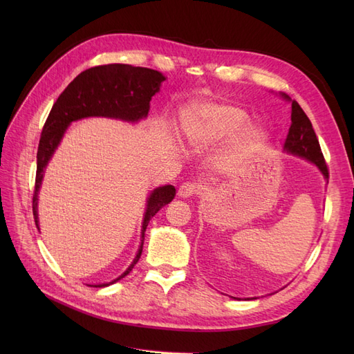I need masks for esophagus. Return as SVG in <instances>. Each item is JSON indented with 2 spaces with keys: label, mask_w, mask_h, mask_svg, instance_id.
<instances>
[{
  "label": "esophagus",
  "mask_w": 354,
  "mask_h": 354,
  "mask_svg": "<svg viewBox=\"0 0 354 354\" xmlns=\"http://www.w3.org/2000/svg\"><path fill=\"white\" fill-rule=\"evenodd\" d=\"M196 194H201V186H198L196 183H192V181H186V183L178 187L180 198H190Z\"/></svg>",
  "instance_id": "obj_1"
}]
</instances>
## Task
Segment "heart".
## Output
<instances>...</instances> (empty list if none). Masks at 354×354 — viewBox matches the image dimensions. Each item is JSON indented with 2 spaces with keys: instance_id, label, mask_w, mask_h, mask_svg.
<instances>
[{
  "instance_id": "b5f03b06",
  "label": "heart",
  "mask_w": 354,
  "mask_h": 354,
  "mask_svg": "<svg viewBox=\"0 0 354 354\" xmlns=\"http://www.w3.org/2000/svg\"><path fill=\"white\" fill-rule=\"evenodd\" d=\"M248 122V115L238 106L217 102H202L181 115V131L189 147L205 151L227 140ZM266 133L259 127H246L238 134L233 159H241L263 145Z\"/></svg>"
}]
</instances>
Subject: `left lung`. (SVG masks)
I'll return each instance as SVG.
<instances>
[{"label": "left lung", "instance_id": "left-lung-1", "mask_svg": "<svg viewBox=\"0 0 354 354\" xmlns=\"http://www.w3.org/2000/svg\"><path fill=\"white\" fill-rule=\"evenodd\" d=\"M281 95L288 102H291V127H289V131L283 145V151L286 153L310 160V162L315 164L320 169V173L324 174V177L328 178V167L324 159L322 151H320L319 140L312 127V122H310L307 115L301 109V106L295 100H291V97L285 93H282Z\"/></svg>", "mask_w": 354, "mask_h": 354}]
</instances>
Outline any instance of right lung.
I'll use <instances>...</instances> for the list:
<instances>
[{
    "instance_id": "right-lung-1",
    "label": "right lung",
    "mask_w": 354,
    "mask_h": 354,
    "mask_svg": "<svg viewBox=\"0 0 354 354\" xmlns=\"http://www.w3.org/2000/svg\"><path fill=\"white\" fill-rule=\"evenodd\" d=\"M165 77L160 72L149 68H136L122 63H112L90 68L81 72L65 88L56 103L53 104L50 115L42 128L38 153H37V177L32 211L35 224L38 221V192L44 178V171L53 153L60 145L66 128L73 122L90 116H104L127 122H138L145 120L151 109V100L159 91ZM174 186L167 185L156 187L146 201V211L142 226V242L128 269L109 283L94 285L95 288L109 286L121 281L133 270L143 251L145 232L149 221L155 214L174 199Z\"/></svg>"
}]
</instances>
